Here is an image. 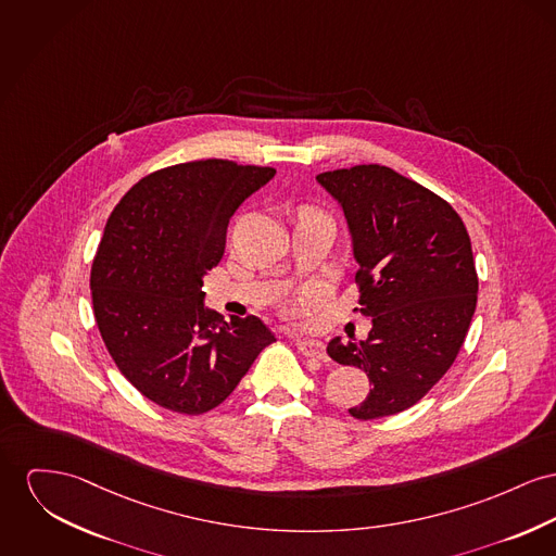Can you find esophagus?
Segmentation results:
<instances>
[{
    "label": "esophagus",
    "instance_id": "esophagus-1",
    "mask_svg": "<svg viewBox=\"0 0 556 556\" xmlns=\"http://www.w3.org/2000/svg\"><path fill=\"white\" fill-rule=\"evenodd\" d=\"M296 350L305 356V358H316V361H327V352L323 341L318 339H296Z\"/></svg>",
    "mask_w": 556,
    "mask_h": 556
}]
</instances>
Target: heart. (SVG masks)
<instances>
[{"label":"heart","instance_id":"b5f03b06","mask_svg":"<svg viewBox=\"0 0 556 556\" xmlns=\"http://www.w3.org/2000/svg\"><path fill=\"white\" fill-rule=\"evenodd\" d=\"M307 213H312V211H307Z\"/></svg>","mask_w":556,"mask_h":556}]
</instances>
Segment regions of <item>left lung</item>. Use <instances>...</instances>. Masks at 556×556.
Listing matches in <instances>:
<instances>
[{
	"label": "left lung",
	"instance_id": "1",
	"mask_svg": "<svg viewBox=\"0 0 556 556\" xmlns=\"http://www.w3.org/2000/svg\"><path fill=\"white\" fill-rule=\"evenodd\" d=\"M341 204L358 261L354 312L372 318L367 341L327 345L339 365L369 377L356 419L396 415L421 401L459 354L470 329L479 276L470 236L453 206L396 170L358 164L320 173Z\"/></svg>",
	"mask_w": 556,
	"mask_h": 556
}]
</instances>
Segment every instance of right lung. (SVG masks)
Here are the masks:
<instances>
[{"mask_svg":"<svg viewBox=\"0 0 556 556\" xmlns=\"http://www.w3.org/2000/svg\"><path fill=\"white\" fill-rule=\"evenodd\" d=\"M274 175L195 160L143 177L113 208L92 261V309L115 367L151 403L184 415L219 407L276 341L257 316L225 323L202 291L231 215Z\"/></svg>","mask_w":556,"mask_h":556,"instance_id":"1","label":"right lung"}]
</instances>
